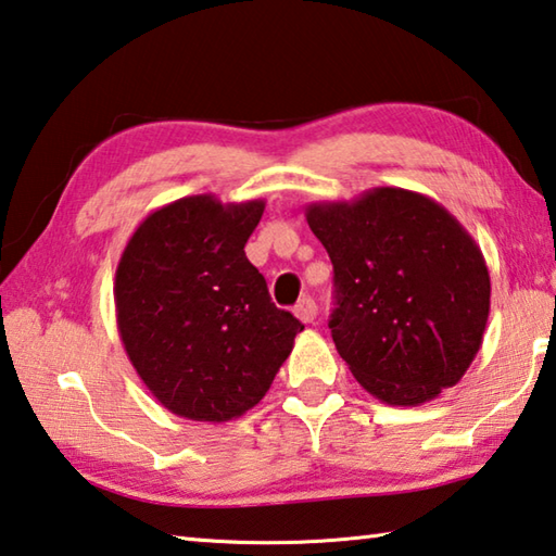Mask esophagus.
<instances>
[{"mask_svg":"<svg viewBox=\"0 0 556 556\" xmlns=\"http://www.w3.org/2000/svg\"><path fill=\"white\" fill-rule=\"evenodd\" d=\"M318 313V306L316 301H313L311 296H304L299 301V304L294 306V316L301 320V323H313V318H316Z\"/></svg>","mask_w":556,"mask_h":556,"instance_id":"esophagus-1","label":"esophagus"}]
</instances>
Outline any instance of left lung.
I'll return each mask as SVG.
<instances>
[{
	"label": "left lung",
	"instance_id": "left-lung-1",
	"mask_svg": "<svg viewBox=\"0 0 556 556\" xmlns=\"http://www.w3.org/2000/svg\"><path fill=\"white\" fill-rule=\"evenodd\" d=\"M306 220L336 271L332 342L362 387L389 406H420L454 387L491 308L486 260L467 228L401 187L316 201Z\"/></svg>",
	"mask_w": 556,
	"mask_h": 556
}]
</instances>
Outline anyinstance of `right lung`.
Instances as JSON below:
<instances>
[{"label": "right lung", "mask_w": 556, "mask_h": 556, "mask_svg": "<svg viewBox=\"0 0 556 556\" xmlns=\"http://www.w3.org/2000/svg\"><path fill=\"white\" fill-rule=\"evenodd\" d=\"M262 211V199H177L155 208L121 252V342L148 391L179 418L226 422L257 406L304 330L271 304L245 257Z\"/></svg>", "instance_id": "obj_1"}]
</instances>
